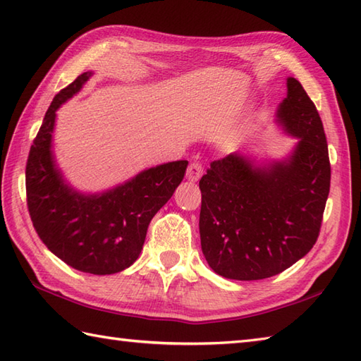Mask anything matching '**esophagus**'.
Wrapping results in <instances>:
<instances>
[{"label":"esophagus","instance_id":"esophagus-1","mask_svg":"<svg viewBox=\"0 0 361 361\" xmlns=\"http://www.w3.org/2000/svg\"><path fill=\"white\" fill-rule=\"evenodd\" d=\"M203 175V166H202V163H190V166L188 167V173H186V176H188V180L189 181H198L200 180V176Z\"/></svg>","mask_w":361,"mask_h":361}]
</instances>
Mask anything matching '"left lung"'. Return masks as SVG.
Returning <instances> with one entry per match:
<instances>
[{
	"label": "left lung",
	"instance_id": "8db88e82",
	"mask_svg": "<svg viewBox=\"0 0 361 361\" xmlns=\"http://www.w3.org/2000/svg\"><path fill=\"white\" fill-rule=\"evenodd\" d=\"M298 137L283 161L257 166L239 152L212 161L202 180L200 239L217 274L257 281L279 274L313 248L331 189L323 122L296 79L276 113Z\"/></svg>",
	"mask_w": 361,
	"mask_h": 361
}]
</instances>
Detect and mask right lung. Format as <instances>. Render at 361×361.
Returning <instances> with one entry per match:
<instances>
[{
  "instance_id": "right-lung-1",
  "label": "right lung",
  "mask_w": 361,
  "mask_h": 361,
  "mask_svg": "<svg viewBox=\"0 0 361 361\" xmlns=\"http://www.w3.org/2000/svg\"><path fill=\"white\" fill-rule=\"evenodd\" d=\"M91 74H80L57 93L46 111L29 150L26 197L32 225L51 252L79 271L113 274L140 256L150 220L185 178L188 161L150 167L102 194L85 195L68 186L51 150L56 111Z\"/></svg>"
}]
</instances>
